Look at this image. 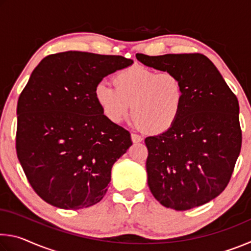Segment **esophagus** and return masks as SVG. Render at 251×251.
<instances>
[{"label": "esophagus", "mask_w": 251, "mask_h": 251, "mask_svg": "<svg viewBox=\"0 0 251 251\" xmlns=\"http://www.w3.org/2000/svg\"><path fill=\"white\" fill-rule=\"evenodd\" d=\"M130 137H131V142L133 143H141L143 141L142 136L137 134H131Z\"/></svg>", "instance_id": "esophagus-1"}]
</instances>
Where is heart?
<instances>
[{
	"mask_svg": "<svg viewBox=\"0 0 251 251\" xmlns=\"http://www.w3.org/2000/svg\"><path fill=\"white\" fill-rule=\"evenodd\" d=\"M115 84L100 80L95 99L112 123H121L131 114L136 125L150 133H164L175 125L184 104L180 79L172 72H157L131 66L115 75Z\"/></svg>",
	"mask_w": 251,
	"mask_h": 251,
	"instance_id": "heart-1",
	"label": "heart"
}]
</instances>
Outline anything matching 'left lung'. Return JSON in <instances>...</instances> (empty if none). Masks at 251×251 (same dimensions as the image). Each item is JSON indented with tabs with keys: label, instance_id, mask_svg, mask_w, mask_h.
<instances>
[{
	"label": "left lung",
	"instance_id": "8db88e82",
	"mask_svg": "<svg viewBox=\"0 0 251 251\" xmlns=\"http://www.w3.org/2000/svg\"><path fill=\"white\" fill-rule=\"evenodd\" d=\"M144 65L180 79L184 104L171 129L145 139L147 184L161 205L188 210L223 193L241 148L239 104L202 54H136Z\"/></svg>",
	"mask_w": 251,
	"mask_h": 251
}]
</instances>
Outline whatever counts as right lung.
<instances>
[{
	"instance_id": "right-lung-1",
	"label": "right lung",
	"mask_w": 251,
	"mask_h": 251,
	"mask_svg": "<svg viewBox=\"0 0 251 251\" xmlns=\"http://www.w3.org/2000/svg\"><path fill=\"white\" fill-rule=\"evenodd\" d=\"M133 59L77 50L49 55L32 72L18 101L16 152L35 193L61 209L103 199L112 167L131 146L95 99L106 76Z\"/></svg>"
}]
</instances>
